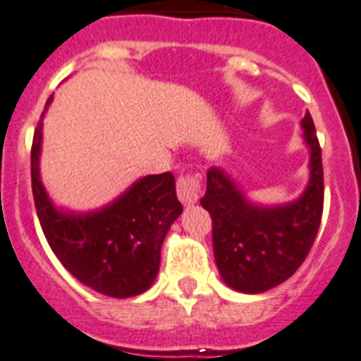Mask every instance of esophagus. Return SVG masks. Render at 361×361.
<instances>
[{
	"label": "esophagus",
	"instance_id": "1",
	"mask_svg": "<svg viewBox=\"0 0 361 361\" xmlns=\"http://www.w3.org/2000/svg\"><path fill=\"white\" fill-rule=\"evenodd\" d=\"M177 195L184 206L195 204V202L199 201V197H201V184H199V178L193 177V175H186V177L178 178Z\"/></svg>",
	"mask_w": 361,
	"mask_h": 361
}]
</instances>
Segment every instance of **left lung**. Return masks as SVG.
I'll list each match as a JSON object with an SVG mask.
<instances>
[{"mask_svg": "<svg viewBox=\"0 0 361 361\" xmlns=\"http://www.w3.org/2000/svg\"><path fill=\"white\" fill-rule=\"evenodd\" d=\"M309 147V183L298 199L259 204L224 168H212L201 199L214 223V255L223 281L243 294H261L286 281L309 255L323 214L322 147L310 113L301 120Z\"/></svg>", "mask_w": 361, "mask_h": 361, "instance_id": "1", "label": "left lung"}]
</instances>
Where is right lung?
<instances>
[{"label": "right lung", "instance_id": "1", "mask_svg": "<svg viewBox=\"0 0 361 361\" xmlns=\"http://www.w3.org/2000/svg\"><path fill=\"white\" fill-rule=\"evenodd\" d=\"M30 151L32 195L39 224L60 263L80 283L109 298H131L146 292L159 274L160 248L171 224L183 214L169 173L135 180L109 204L89 212L58 208L39 175L43 116Z\"/></svg>", "mask_w": 361, "mask_h": 361}]
</instances>
